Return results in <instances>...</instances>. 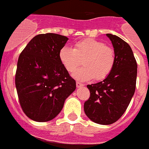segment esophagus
<instances>
[{
  "mask_svg": "<svg viewBox=\"0 0 149 149\" xmlns=\"http://www.w3.org/2000/svg\"><path fill=\"white\" fill-rule=\"evenodd\" d=\"M76 86H77V88H81L84 86V84H81V83L77 82L76 83Z\"/></svg>",
  "mask_w": 149,
  "mask_h": 149,
  "instance_id": "obj_1",
  "label": "esophagus"
}]
</instances>
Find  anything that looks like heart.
<instances>
[{
  "label": "heart",
  "mask_w": 149,
  "mask_h": 149,
  "mask_svg": "<svg viewBox=\"0 0 149 149\" xmlns=\"http://www.w3.org/2000/svg\"><path fill=\"white\" fill-rule=\"evenodd\" d=\"M59 58L67 72H73L81 63L84 66L73 72L72 77L78 81H97L106 78L115 63L113 50L102 42L86 39L75 43L74 48L64 46L59 52Z\"/></svg>",
  "instance_id": "b5f03b06"
}]
</instances>
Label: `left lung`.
Wrapping results in <instances>:
<instances>
[{"mask_svg": "<svg viewBox=\"0 0 149 149\" xmlns=\"http://www.w3.org/2000/svg\"><path fill=\"white\" fill-rule=\"evenodd\" d=\"M106 36L114 48L113 68L104 81L87 85L90 97L84 107L88 118L99 125L114 123L123 115L135 92L137 75L131 46L117 36Z\"/></svg>", "mask_w": 149, "mask_h": 149, "instance_id": "left-lung-1", "label": "left lung"}]
</instances>
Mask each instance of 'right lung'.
<instances>
[{"label": "right lung", "instance_id": "add662e5", "mask_svg": "<svg viewBox=\"0 0 149 149\" xmlns=\"http://www.w3.org/2000/svg\"><path fill=\"white\" fill-rule=\"evenodd\" d=\"M68 40L60 34H39L18 57L17 93L24 113L32 120L44 122L54 119L75 90V81L59 58V52Z\"/></svg>", "mask_w": 149, "mask_h": 149}]
</instances>
